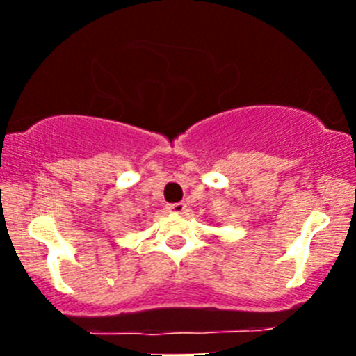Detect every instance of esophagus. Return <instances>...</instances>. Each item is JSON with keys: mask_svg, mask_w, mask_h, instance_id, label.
Listing matches in <instances>:
<instances>
[{"mask_svg": "<svg viewBox=\"0 0 356 356\" xmlns=\"http://www.w3.org/2000/svg\"><path fill=\"white\" fill-rule=\"evenodd\" d=\"M168 210L174 211V213L184 215L186 211H188V204H186V203H174V204H168Z\"/></svg>", "mask_w": 356, "mask_h": 356, "instance_id": "obj_1", "label": "esophagus"}]
</instances>
